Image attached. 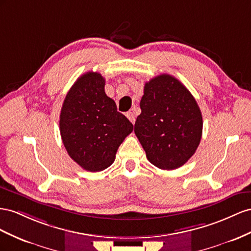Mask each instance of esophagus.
Returning <instances> with one entry per match:
<instances>
[{
  "label": "esophagus",
  "instance_id": "34e87169",
  "mask_svg": "<svg viewBox=\"0 0 251 251\" xmlns=\"http://www.w3.org/2000/svg\"><path fill=\"white\" fill-rule=\"evenodd\" d=\"M126 117L128 118V120H129L132 124H134V122H135V116H134V113L133 112H131V111H128L127 113H126Z\"/></svg>",
  "mask_w": 251,
  "mask_h": 251
}]
</instances>
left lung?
<instances>
[{
  "label": "left lung",
  "mask_w": 251,
  "mask_h": 251,
  "mask_svg": "<svg viewBox=\"0 0 251 251\" xmlns=\"http://www.w3.org/2000/svg\"><path fill=\"white\" fill-rule=\"evenodd\" d=\"M134 133L148 161L164 170L183 166L201 142L203 119L185 86L170 75H160L144 86Z\"/></svg>",
  "instance_id": "obj_1"
}]
</instances>
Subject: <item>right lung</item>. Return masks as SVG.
I'll list each match as a JSON object with an SVG mask.
<instances>
[{
	"instance_id": "add662e5",
	"label": "right lung",
	"mask_w": 251,
	"mask_h": 251,
	"mask_svg": "<svg viewBox=\"0 0 251 251\" xmlns=\"http://www.w3.org/2000/svg\"><path fill=\"white\" fill-rule=\"evenodd\" d=\"M105 78L88 71L67 92L60 114V132L69 156L83 169L109 167L133 125L105 94Z\"/></svg>"
}]
</instances>
